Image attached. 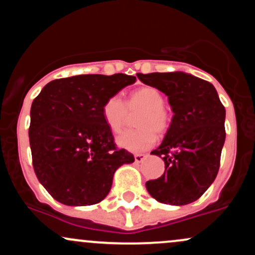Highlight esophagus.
<instances>
[{"instance_id": "obj_1", "label": "esophagus", "mask_w": 255, "mask_h": 255, "mask_svg": "<svg viewBox=\"0 0 255 255\" xmlns=\"http://www.w3.org/2000/svg\"><path fill=\"white\" fill-rule=\"evenodd\" d=\"M146 157H147L146 153H135V155H134V159H135L136 163H140V162L144 161Z\"/></svg>"}]
</instances>
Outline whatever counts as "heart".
Here are the masks:
<instances>
[{"label": "heart", "mask_w": 255, "mask_h": 255, "mask_svg": "<svg viewBox=\"0 0 255 255\" xmlns=\"http://www.w3.org/2000/svg\"><path fill=\"white\" fill-rule=\"evenodd\" d=\"M163 94L157 88L144 86L130 92L126 103L119 96L109 98L103 106V117L109 129L122 132L129 120V113L136 116V129L127 130L117 138V144L132 152H140L153 146L156 134L162 135L169 127V115L164 109Z\"/></svg>", "instance_id": "obj_1"}]
</instances>
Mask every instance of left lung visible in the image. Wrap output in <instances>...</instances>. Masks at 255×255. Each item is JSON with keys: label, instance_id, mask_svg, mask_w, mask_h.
<instances>
[{"label": "left lung", "instance_id": "obj_1", "mask_svg": "<svg viewBox=\"0 0 255 255\" xmlns=\"http://www.w3.org/2000/svg\"><path fill=\"white\" fill-rule=\"evenodd\" d=\"M145 85L168 97L173 119L152 155L164 161L163 175L146 181L158 202L184 206L198 200L218 174L225 142V108L212 83L185 74H139Z\"/></svg>", "mask_w": 255, "mask_h": 255}]
</instances>
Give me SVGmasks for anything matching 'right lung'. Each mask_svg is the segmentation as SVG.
Here are the masks:
<instances>
[{
	"label": "right lung",
	"instance_id": "add662e5",
	"mask_svg": "<svg viewBox=\"0 0 255 255\" xmlns=\"http://www.w3.org/2000/svg\"><path fill=\"white\" fill-rule=\"evenodd\" d=\"M135 77L78 75L47 83L32 102L29 138L36 177L54 200L91 206L108 196L114 173L134 157L117 150L103 117L109 98Z\"/></svg>",
	"mask_w": 255,
	"mask_h": 255
}]
</instances>
